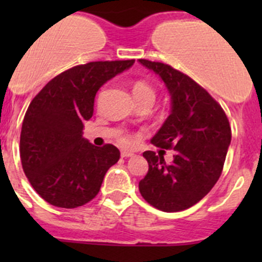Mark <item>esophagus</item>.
<instances>
[{"label":"esophagus","instance_id":"esophagus-1","mask_svg":"<svg viewBox=\"0 0 262 262\" xmlns=\"http://www.w3.org/2000/svg\"><path fill=\"white\" fill-rule=\"evenodd\" d=\"M120 155H121V157H132V156H134V153L130 152V150L124 149V150H121Z\"/></svg>","mask_w":262,"mask_h":262}]
</instances>
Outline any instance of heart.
<instances>
[{"label":"heart","instance_id":"b5f03b06","mask_svg":"<svg viewBox=\"0 0 262 262\" xmlns=\"http://www.w3.org/2000/svg\"><path fill=\"white\" fill-rule=\"evenodd\" d=\"M133 97L136 101L139 100H149V101L155 102L156 100V92L152 89V86L144 81H138L133 84ZM121 144H129L130 143V137L129 136H121L119 138Z\"/></svg>","mask_w":262,"mask_h":262}]
</instances>
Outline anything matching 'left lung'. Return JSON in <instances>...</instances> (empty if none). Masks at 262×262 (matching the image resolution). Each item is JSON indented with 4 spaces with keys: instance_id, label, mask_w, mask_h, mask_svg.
Listing matches in <instances>:
<instances>
[{
    "instance_id": "left-lung-1",
    "label": "left lung",
    "mask_w": 262,
    "mask_h": 262,
    "mask_svg": "<svg viewBox=\"0 0 262 262\" xmlns=\"http://www.w3.org/2000/svg\"><path fill=\"white\" fill-rule=\"evenodd\" d=\"M138 62L160 76L171 97L170 115L150 143L175 150L171 163L152 150L143 153L148 172L139 191L157 209L180 212L202 200L218 181L231 126L221 105L189 76L165 63Z\"/></svg>"
}]
</instances>
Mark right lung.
<instances>
[{
  "label": "right lung",
  "mask_w": 262,
  "mask_h": 262,
  "mask_svg": "<svg viewBox=\"0 0 262 262\" xmlns=\"http://www.w3.org/2000/svg\"><path fill=\"white\" fill-rule=\"evenodd\" d=\"M134 62L76 66L49 81L29 105L20 136L21 163L31 186L49 204L72 209L89 203L120 158L115 146H94L82 130L94 114L100 87Z\"/></svg>",
  "instance_id": "1"
}]
</instances>
